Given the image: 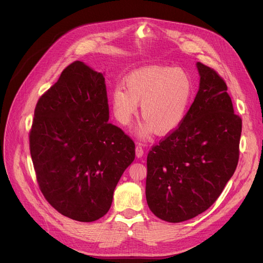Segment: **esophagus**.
Returning <instances> with one entry per match:
<instances>
[{
	"label": "esophagus",
	"mask_w": 263,
	"mask_h": 263,
	"mask_svg": "<svg viewBox=\"0 0 263 263\" xmlns=\"http://www.w3.org/2000/svg\"><path fill=\"white\" fill-rule=\"evenodd\" d=\"M142 156H144V149H142V145L137 144V146H136V157L141 158Z\"/></svg>",
	"instance_id": "1"
}]
</instances>
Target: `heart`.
I'll list each match as a JSON object with an SVG mask.
<instances>
[{
  "label": "heart",
  "instance_id": "obj_1",
  "mask_svg": "<svg viewBox=\"0 0 263 263\" xmlns=\"http://www.w3.org/2000/svg\"><path fill=\"white\" fill-rule=\"evenodd\" d=\"M124 88L110 92V107L119 125L130 126L137 115L145 119L138 130L141 138L151 133L166 135L184 121L193 95V84L184 70L150 66L134 71L124 79Z\"/></svg>",
  "mask_w": 263,
  "mask_h": 263
}]
</instances>
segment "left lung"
<instances>
[{
	"mask_svg": "<svg viewBox=\"0 0 263 263\" xmlns=\"http://www.w3.org/2000/svg\"><path fill=\"white\" fill-rule=\"evenodd\" d=\"M200 86L184 121L147 157L150 211L169 222L205 212L233 177L239 159L241 118L234 113L225 81L196 63Z\"/></svg>",
	"mask_w": 263,
	"mask_h": 263,
	"instance_id": "obj_1",
	"label": "left lung"
}]
</instances>
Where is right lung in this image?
I'll list each match as a JSON object with an SVG mask.
<instances>
[{
	"mask_svg": "<svg viewBox=\"0 0 263 263\" xmlns=\"http://www.w3.org/2000/svg\"><path fill=\"white\" fill-rule=\"evenodd\" d=\"M108 117L104 74L82 61L38 100L30 156L42 193L63 216L83 222L104 216L134 161V141Z\"/></svg>",
	"mask_w": 263,
	"mask_h": 263,
	"instance_id": "add662e5",
	"label": "right lung"
}]
</instances>
